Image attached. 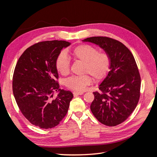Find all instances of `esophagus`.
Listing matches in <instances>:
<instances>
[{
    "label": "esophagus",
    "instance_id": "obj_1",
    "mask_svg": "<svg viewBox=\"0 0 157 157\" xmlns=\"http://www.w3.org/2000/svg\"><path fill=\"white\" fill-rule=\"evenodd\" d=\"M83 94H84V92H73L74 96H78V95H82Z\"/></svg>",
    "mask_w": 157,
    "mask_h": 157
}]
</instances>
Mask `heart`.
Listing matches in <instances>:
<instances>
[{
    "instance_id": "obj_1",
    "label": "heart",
    "mask_w": 157,
    "mask_h": 157,
    "mask_svg": "<svg viewBox=\"0 0 157 157\" xmlns=\"http://www.w3.org/2000/svg\"><path fill=\"white\" fill-rule=\"evenodd\" d=\"M75 61L84 63L82 73L92 75L96 81L105 78L110 71L111 58L106 52H99L96 47L89 44H80L70 51ZM56 67L61 75H67L70 71V60L67 56L61 53L56 60ZM92 82V78L88 74L73 76L65 80V85L69 89L82 92Z\"/></svg>"
}]
</instances>
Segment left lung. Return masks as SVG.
<instances>
[{"label": "left lung", "instance_id": "left-lung-1", "mask_svg": "<svg viewBox=\"0 0 157 157\" xmlns=\"http://www.w3.org/2000/svg\"><path fill=\"white\" fill-rule=\"evenodd\" d=\"M99 45L111 58L110 71L94 92L90 109L98 121L115 126L126 121L136 107L140 97L141 77L134 56L122 42L106 36L85 39Z\"/></svg>", "mask_w": 157, "mask_h": 157}]
</instances>
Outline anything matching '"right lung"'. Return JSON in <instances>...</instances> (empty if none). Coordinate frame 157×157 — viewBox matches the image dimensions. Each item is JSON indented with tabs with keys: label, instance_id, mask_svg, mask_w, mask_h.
I'll list each match as a JSON object with an SVG mask.
<instances>
[{
	"label": "right lung",
	"instance_id": "right-lung-1",
	"mask_svg": "<svg viewBox=\"0 0 157 157\" xmlns=\"http://www.w3.org/2000/svg\"><path fill=\"white\" fill-rule=\"evenodd\" d=\"M70 42L48 40L27 48L13 75L12 90L21 113L32 124L43 129L56 126L67 114L72 92L61 90L56 60ZM55 91L58 96L53 98Z\"/></svg>",
	"mask_w": 157,
	"mask_h": 157
}]
</instances>
